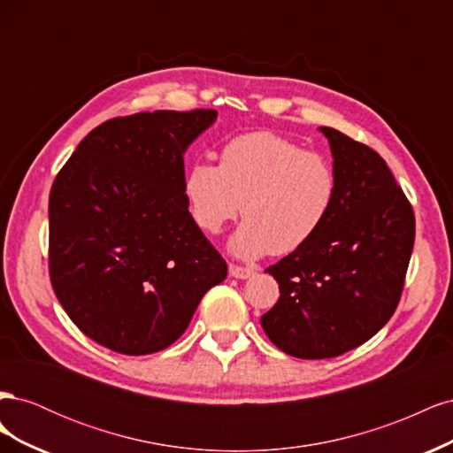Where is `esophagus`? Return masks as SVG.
I'll use <instances>...</instances> for the list:
<instances>
[{"label":"esophagus","mask_w":453,"mask_h":453,"mask_svg":"<svg viewBox=\"0 0 453 453\" xmlns=\"http://www.w3.org/2000/svg\"><path fill=\"white\" fill-rule=\"evenodd\" d=\"M228 272L232 278H238V280H248L255 273V270L251 266H238V265H230Z\"/></svg>","instance_id":"obj_1"}]
</instances>
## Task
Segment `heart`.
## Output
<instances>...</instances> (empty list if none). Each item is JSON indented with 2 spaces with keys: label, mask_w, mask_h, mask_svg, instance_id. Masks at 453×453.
Segmentation results:
<instances>
[{
  "label": "heart",
  "mask_w": 453,
  "mask_h": 453,
  "mask_svg": "<svg viewBox=\"0 0 453 453\" xmlns=\"http://www.w3.org/2000/svg\"><path fill=\"white\" fill-rule=\"evenodd\" d=\"M185 195L196 225L219 234L245 217L230 242L238 257L285 255L306 245L326 223L338 198L334 164L272 132H250L226 142L219 166L195 162Z\"/></svg>",
  "instance_id": "heart-1"
}]
</instances>
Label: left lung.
I'll list each match as a JSON object with an SVG mask.
<instances>
[{"label":"left lung","mask_w":453,"mask_h":453,"mask_svg":"<svg viewBox=\"0 0 453 453\" xmlns=\"http://www.w3.org/2000/svg\"><path fill=\"white\" fill-rule=\"evenodd\" d=\"M338 198L323 228L266 268L280 298L260 318L266 336L298 359L338 357L395 313L414 250V210L374 149L334 128Z\"/></svg>","instance_id":"obj_1"}]
</instances>
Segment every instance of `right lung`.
I'll return each mask as SVG.
<instances>
[{
  "label": "right lung",
  "instance_id": "1",
  "mask_svg": "<svg viewBox=\"0 0 453 453\" xmlns=\"http://www.w3.org/2000/svg\"><path fill=\"white\" fill-rule=\"evenodd\" d=\"M215 109L117 117L64 164L49 198V273L70 319L100 346H172L226 263L188 213L187 147Z\"/></svg>",
  "mask_w": 453,
  "mask_h": 453
}]
</instances>
